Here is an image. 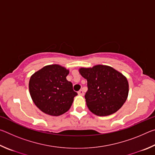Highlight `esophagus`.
<instances>
[{
  "instance_id": "obj_1",
  "label": "esophagus",
  "mask_w": 155,
  "mask_h": 155,
  "mask_svg": "<svg viewBox=\"0 0 155 155\" xmlns=\"http://www.w3.org/2000/svg\"><path fill=\"white\" fill-rule=\"evenodd\" d=\"M78 95H81V96H83L84 95V92H83V91L82 90H81L78 91Z\"/></svg>"
}]
</instances>
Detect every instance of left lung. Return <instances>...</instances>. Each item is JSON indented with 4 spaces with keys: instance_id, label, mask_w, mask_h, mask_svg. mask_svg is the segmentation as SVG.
<instances>
[{
    "instance_id": "obj_1",
    "label": "left lung",
    "mask_w": 155,
    "mask_h": 155,
    "mask_svg": "<svg viewBox=\"0 0 155 155\" xmlns=\"http://www.w3.org/2000/svg\"><path fill=\"white\" fill-rule=\"evenodd\" d=\"M81 76L87 81L85 95L88 109L98 116L114 114L121 108L128 94V83L124 75L104 65L81 68Z\"/></svg>"
}]
</instances>
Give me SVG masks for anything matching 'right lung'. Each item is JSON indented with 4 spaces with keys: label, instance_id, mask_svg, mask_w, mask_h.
Listing matches in <instances>:
<instances>
[{
    "label": "right lung",
    "instance_id": "add662e5",
    "mask_svg": "<svg viewBox=\"0 0 155 155\" xmlns=\"http://www.w3.org/2000/svg\"><path fill=\"white\" fill-rule=\"evenodd\" d=\"M69 70L54 64L44 66L30 78L28 87L33 103L41 111L52 116L70 109L77 93L66 79Z\"/></svg>",
    "mask_w": 155,
    "mask_h": 155
}]
</instances>
